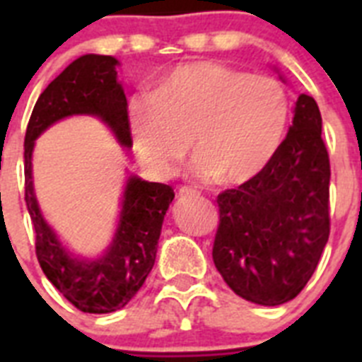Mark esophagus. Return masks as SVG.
<instances>
[{
    "instance_id": "obj_1",
    "label": "esophagus",
    "mask_w": 362,
    "mask_h": 362,
    "mask_svg": "<svg viewBox=\"0 0 362 362\" xmlns=\"http://www.w3.org/2000/svg\"><path fill=\"white\" fill-rule=\"evenodd\" d=\"M199 192L196 190V188L192 187H181L179 188V196L181 197H192V196H197Z\"/></svg>"
}]
</instances>
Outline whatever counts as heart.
<instances>
[{
  "label": "heart",
  "instance_id": "heart-1",
  "mask_svg": "<svg viewBox=\"0 0 362 362\" xmlns=\"http://www.w3.org/2000/svg\"><path fill=\"white\" fill-rule=\"evenodd\" d=\"M127 119L137 156L153 172L170 175L192 139L201 175L239 185L276 158L288 127L290 99L276 78L194 62L165 74L152 94L134 95Z\"/></svg>",
  "mask_w": 362,
  "mask_h": 362
}]
</instances>
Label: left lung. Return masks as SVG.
Returning a JSON list of instances; mask_svg holds the SVG:
<instances>
[{
	"label": "left lung",
	"mask_w": 362,
	"mask_h": 362,
	"mask_svg": "<svg viewBox=\"0 0 362 362\" xmlns=\"http://www.w3.org/2000/svg\"><path fill=\"white\" fill-rule=\"evenodd\" d=\"M321 127L315 99L300 94L276 158L217 196L214 264L233 292L255 305L299 296L330 235V158Z\"/></svg>",
	"instance_id": "obj_1"
}]
</instances>
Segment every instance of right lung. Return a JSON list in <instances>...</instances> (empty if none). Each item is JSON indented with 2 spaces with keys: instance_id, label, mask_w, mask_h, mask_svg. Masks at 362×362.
<instances>
[{
  "instance_id": "obj_1",
  "label": "right lung",
  "mask_w": 362,
  "mask_h": 362,
  "mask_svg": "<svg viewBox=\"0 0 362 362\" xmlns=\"http://www.w3.org/2000/svg\"><path fill=\"white\" fill-rule=\"evenodd\" d=\"M117 59L86 54L70 63L37 98L25 134V201L30 214L36 255L47 279L85 313L123 308L145 283L156 263L158 241L174 190L130 175L123 192L116 235L99 259H81L57 241L37 206L32 187L34 141L50 124L74 114L98 116L123 146H132L127 98L117 81Z\"/></svg>"
}]
</instances>
